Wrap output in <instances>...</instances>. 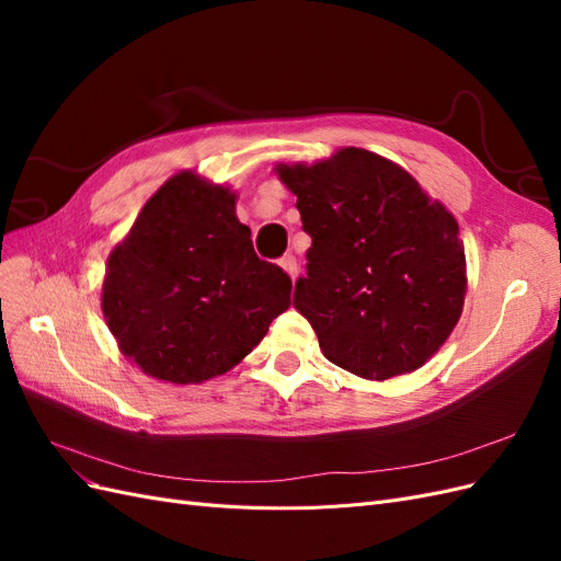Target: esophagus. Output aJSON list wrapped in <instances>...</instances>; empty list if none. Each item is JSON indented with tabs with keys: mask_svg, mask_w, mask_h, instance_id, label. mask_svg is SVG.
I'll return each instance as SVG.
<instances>
[{
	"mask_svg": "<svg viewBox=\"0 0 561 561\" xmlns=\"http://www.w3.org/2000/svg\"><path fill=\"white\" fill-rule=\"evenodd\" d=\"M278 264H280V268L285 271V274L295 280L297 268H299V266H297V260H295V254H285V257H280Z\"/></svg>",
	"mask_w": 561,
	"mask_h": 561,
	"instance_id": "34e87169",
	"label": "esophagus"
}]
</instances>
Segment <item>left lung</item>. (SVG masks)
<instances>
[{
  "label": "left lung",
  "mask_w": 561,
  "mask_h": 561,
  "mask_svg": "<svg viewBox=\"0 0 561 561\" xmlns=\"http://www.w3.org/2000/svg\"><path fill=\"white\" fill-rule=\"evenodd\" d=\"M311 236L293 307L325 358L383 381L426 365L447 342L468 290L458 222L402 165L344 147L276 165Z\"/></svg>",
  "instance_id": "left-lung-1"
}]
</instances>
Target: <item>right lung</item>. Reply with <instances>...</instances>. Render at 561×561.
Wrapping results in <instances>:
<instances>
[{
    "instance_id": "right-lung-1",
    "label": "right lung",
    "mask_w": 561,
    "mask_h": 561,
    "mask_svg": "<svg viewBox=\"0 0 561 561\" xmlns=\"http://www.w3.org/2000/svg\"><path fill=\"white\" fill-rule=\"evenodd\" d=\"M290 276L254 254L229 186L182 171L110 252L100 304L130 363L186 386L239 365L290 307Z\"/></svg>"
}]
</instances>
